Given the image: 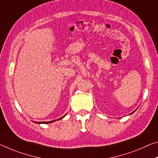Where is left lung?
<instances>
[{"mask_svg": "<svg viewBox=\"0 0 158 158\" xmlns=\"http://www.w3.org/2000/svg\"><path fill=\"white\" fill-rule=\"evenodd\" d=\"M136 110H134V112H131V113H130V114H133V113H134V112H135V111H136Z\"/></svg>", "mask_w": 158, "mask_h": 158, "instance_id": "left-lung-1", "label": "left lung"}]
</instances>
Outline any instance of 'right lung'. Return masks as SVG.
I'll return each instance as SVG.
<instances>
[{
	"instance_id": "add662e5",
	"label": "right lung",
	"mask_w": 158,
	"mask_h": 158,
	"mask_svg": "<svg viewBox=\"0 0 158 158\" xmlns=\"http://www.w3.org/2000/svg\"><path fill=\"white\" fill-rule=\"evenodd\" d=\"M65 115H66V114H64L63 117H60V118L57 119H56V120H52V121H51V122H35V123H36V124H48V123H52V122H55V121H57V120H60V119H62V118H63V117H65Z\"/></svg>"
}]
</instances>
